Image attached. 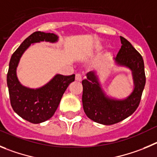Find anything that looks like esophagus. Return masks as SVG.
Returning a JSON list of instances; mask_svg holds the SVG:
<instances>
[{"mask_svg":"<svg viewBox=\"0 0 157 157\" xmlns=\"http://www.w3.org/2000/svg\"><path fill=\"white\" fill-rule=\"evenodd\" d=\"M75 80H77V81H81L82 80V77H81V74H80V73H77L76 74V77H75Z\"/></svg>","mask_w":157,"mask_h":157,"instance_id":"34e87169","label":"esophagus"}]
</instances>
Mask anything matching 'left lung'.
Here are the masks:
<instances>
[{"instance_id": "8db88e82", "label": "left lung", "mask_w": 157, "mask_h": 157, "mask_svg": "<svg viewBox=\"0 0 157 157\" xmlns=\"http://www.w3.org/2000/svg\"><path fill=\"white\" fill-rule=\"evenodd\" d=\"M121 48L113 59L117 67H124L131 71L134 87L124 98L108 95L102 88L97 72L87 73L82 81V102L87 117L98 124L112 125L128 118L134 113L140 103L145 84V67L142 56L125 38L121 36Z\"/></svg>"}]
</instances>
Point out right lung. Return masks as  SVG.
I'll return each instance as SVG.
<instances>
[{
	"label": "right lung",
	"mask_w": 157,
	"mask_h": 157,
	"mask_svg": "<svg viewBox=\"0 0 157 157\" xmlns=\"http://www.w3.org/2000/svg\"><path fill=\"white\" fill-rule=\"evenodd\" d=\"M59 36L54 33L36 31L28 36L11 57L7 84L12 109L19 117L33 124H40L54 115L69 84L74 81L75 74H56L47 84L37 88L22 85L17 77V67L23 53L31 44L46 41L56 43Z\"/></svg>",
	"instance_id": "add662e5"
}]
</instances>
